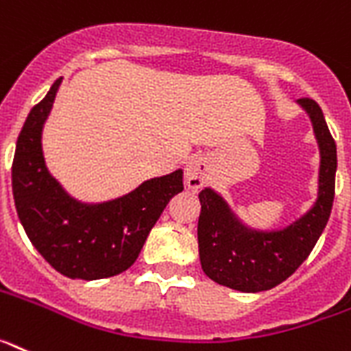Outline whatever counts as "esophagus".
<instances>
[{
    "label": "esophagus",
    "instance_id": "34e87169",
    "mask_svg": "<svg viewBox=\"0 0 351 351\" xmlns=\"http://www.w3.org/2000/svg\"><path fill=\"white\" fill-rule=\"evenodd\" d=\"M209 163L204 156H191L184 169V178H186V186L191 190H200L204 186L208 179Z\"/></svg>",
    "mask_w": 351,
    "mask_h": 351
}]
</instances>
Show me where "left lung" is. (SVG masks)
<instances>
[{
  "label": "left lung",
  "mask_w": 351,
  "mask_h": 351,
  "mask_svg": "<svg viewBox=\"0 0 351 351\" xmlns=\"http://www.w3.org/2000/svg\"><path fill=\"white\" fill-rule=\"evenodd\" d=\"M309 115L319 147L318 199L289 226L259 230L245 226L223 197L211 188L199 193V256L211 280L243 293L271 289L291 277L309 257L330 218L334 202L337 151L322 108L313 99H298Z\"/></svg>",
  "instance_id": "left-lung-1"
}]
</instances>
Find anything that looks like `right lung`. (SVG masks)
<instances>
[{
	"mask_svg": "<svg viewBox=\"0 0 351 351\" xmlns=\"http://www.w3.org/2000/svg\"><path fill=\"white\" fill-rule=\"evenodd\" d=\"M62 80L32 108L17 138L12 165L17 215L33 247L56 271L82 280L113 277L136 261L163 209L182 191V170L99 204L69 195L49 173L42 152V130Z\"/></svg>",
	"mask_w": 351,
	"mask_h": 351,
	"instance_id": "obj_1",
	"label": "right lung"
}]
</instances>
